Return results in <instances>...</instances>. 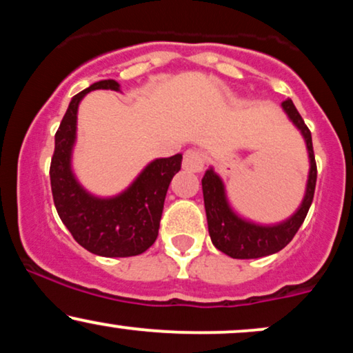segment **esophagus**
Returning <instances> with one entry per match:
<instances>
[{"label": "esophagus", "mask_w": 353, "mask_h": 353, "mask_svg": "<svg viewBox=\"0 0 353 353\" xmlns=\"http://www.w3.org/2000/svg\"><path fill=\"white\" fill-rule=\"evenodd\" d=\"M204 154L197 149H189L184 152V161H182V168L189 172H199L204 168Z\"/></svg>", "instance_id": "1"}]
</instances>
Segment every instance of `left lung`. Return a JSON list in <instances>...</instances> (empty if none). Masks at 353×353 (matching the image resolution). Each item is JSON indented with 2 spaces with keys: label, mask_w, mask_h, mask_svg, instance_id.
<instances>
[{
  "label": "left lung",
  "mask_w": 353,
  "mask_h": 353,
  "mask_svg": "<svg viewBox=\"0 0 353 353\" xmlns=\"http://www.w3.org/2000/svg\"><path fill=\"white\" fill-rule=\"evenodd\" d=\"M282 109L295 128L301 131L303 141H305L307 152H309L310 164L302 204L292 216L285 221L277 222V224L269 225L257 224V222L241 217L230 208L224 181L214 171V168H209L202 177V194H204L210 241L221 252L228 254L232 259H259L282 250L297 234L303 219L309 212L312 201H314L317 164H315L314 148H312V134L303 123L302 116L295 109L292 99L283 101Z\"/></svg>",
  "instance_id": "left-lung-1"
}]
</instances>
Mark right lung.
Segmentation results:
<instances>
[{
	"mask_svg": "<svg viewBox=\"0 0 353 353\" xmlns=\"http://www.w3.org/2000/svg\"><path fill=\"white\" fill-rule=\"evenodd\" d=\"M96 89L121 91L114 79H104L78 92L54 136L50 177L52 199L61 221L79 245L101 257L139 255L156 242L169 184L181 171L182 154L149 163L123 192L112 197L91 194L72 171V149L78 129V108Z\"/></svg>",
	"mask_w": 353,
	"mask_h": 353,
	"instance_id": "add662e5",
	"label": "right lung"
}]
</instances>
